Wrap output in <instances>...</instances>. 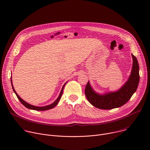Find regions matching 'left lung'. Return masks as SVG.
Returning <instances> with one entry per match:
<instances>
[{"label": "left lung", "mask_w": 150, "mask_h": 150, "mask_svg": "<svg viewBox=\"0 0 150 150\" xmlns=\"http://www.w3.org/2000/svg\"><path fill=\"white\" fill-rule=\"evenodd\" d=\"M133 65L130 76L118 91L104 94L96 93L88 81L85 89V94L88 101L96 108L109 110L117 108L126 104L136 91L139 81V64L136 57L132 54Z\"/></svg>", "instance_id": "left-lung-1"}]
</instances>
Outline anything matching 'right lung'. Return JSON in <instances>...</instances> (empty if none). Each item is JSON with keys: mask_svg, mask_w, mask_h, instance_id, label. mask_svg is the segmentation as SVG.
Segmentation results:
<instances>
[{"mask_svg": "<svg viewBox=\"0 0 150 150\" xmlns=\"http://www.w3.org/2000/svg\"><path fill=\"white\" fill-rule=\"evenodd\" d=\"M11 84H12V89H13V91H14V93H15L16 97H18V98L19 99V100L20 101V102L22 103L25 107H26L28 109H30L31 110H37V111H44V110H49V109H51L53 108H54V107L58 104L60 99L61 98V97L62 96V93H63V88H64V87H65V85L66 84V83L63 85V86L62 88V90L60 91V93L58 97V98L56 99V101H54L52 104H50V105H46V106H43V107H37V106H35V105H31L30 104H28V103L25 102L24 100H23L22 98H21L18 94L17 93H16L14 88H13V86L12 85V77H11Z\"/></svg>", "mask_w": 150, "mask_h": 150, "instance_id": "obj_1", "label": "right lung"}]
</instances>
